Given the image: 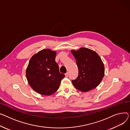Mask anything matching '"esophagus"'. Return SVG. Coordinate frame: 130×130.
<instances>
[{"label": "esophagus", "instance_id": "1", "mask_svg": "<svg viewBox=\"0 0 130 130\" xmlns=\"http://www.w3.org/2000/svg\"><path fill=\"white\" fill-rule=\"evenodd\" d=\"M65 75H66V77H68V75H69V73L67 72L66 73H65Z\"/></svg>", "mask_w": 130, "mask_h": 130}]
</instances>
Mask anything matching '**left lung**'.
I'll use <instances>...</instances> for the list:
<instances>
[{
  "label": "left lung",
  "instance_id": "obj_1",
  "mask_svg": "<svg viewBox=\"0 0 130 130\" xmlns=\"http://www.w3.org/2000/svg\"><path fill=\"white\" fill-rule=\"evenodd\" d=\"M78 67V76L72 83L74 87L82 92H88L100 83L104 75V67L101 59L91 49L81 48L71 50Z\"/></svg>",
  "mask_w": 130,
  "mask_h": 130
}]
</instances>
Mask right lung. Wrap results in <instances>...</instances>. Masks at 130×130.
Segmentation results:
<instances>
[{
    "label": "right lung",
    "instance_id": "right-lung-1",
    "mask_svg": "<svg viewBox=\"0 0 130 130\" xmlns=\"http://www.w3.org/2000/svg\"><path fill=\"white\" fill-rule=\"evenodd\" d=\"M56 56V51L44 49L33 56L29 61L26 77L30 86L38 93L45 95L54 93L65 77L59 72Z\"/></svg>",
    "mask_w": 130,
    "mask_h": 130
}]
</instances>
